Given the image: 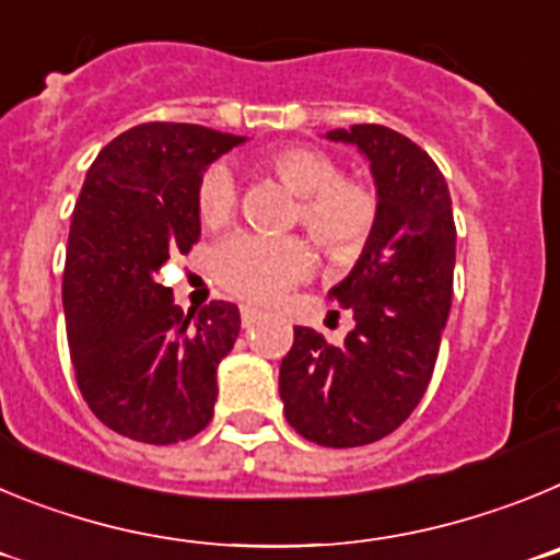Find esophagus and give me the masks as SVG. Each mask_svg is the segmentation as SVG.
<instances>
[{
	"mask_svg": "<svg viewBox=\"0 0 560 560\" xmlns=\"http://www.w3.org/2000/svg\"><path fill=\"white\" fill-rule=\"evenodd\" d=\"M260 316H264V311L252 308V305H241V325L244 328H252L255 323H260Z\"/></svg>",
	"mask_w": 560,
	"mask_h": 560,
	"instance_id": "obj_1",
	"label": "esophagus"
}]
</instances>
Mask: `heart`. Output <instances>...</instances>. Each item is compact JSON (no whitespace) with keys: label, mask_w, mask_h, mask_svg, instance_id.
Wrapping results in <instances>:
<instances>
[{"label":"heart","mask_w":560,"mask_h":560,"mask_svg":"<svg viewBox=\"0 0 560 560\" xmlns=\"http://www.w3.org/2000/svg\"><path fill=\"white\" fill-rule=\"evenodd\" d=\"M266 165L300 196L294 219L330 257H350L368 244L378 221V190L370 182L341 176L339 162L314 145H285L266 156ZM237 201L235 176L226 165H210L196 187V212L207 230L232 219ZM314 257L300 237L237 232L212 252V277L241 300L275 303L308 277Z\"/></svg>","instance_id":"obj_1"}]
</instances>
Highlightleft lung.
Instances as JSON below:
<instances>
[{
  "instance_id": "1",
  "label": "left lung",
  "mask_w": 560,
  "mask_h": 560,
  "mask_svg": "<svg viewBox=\"0 0 560 560\" xmlns=\"http://www.w3.org/2000/svg\"><path fill=\"white\" fill-rule=\"evenodd\" d=\"M370 160L378 221L359 264L330 300L353 311L345 345L294 328L280 364V398L294 432L316 446L355 448L387 438L412 415L434 373L454 291L457 230L440 167L387 126L336 128Z\"/></svg>"
}]
</instances>
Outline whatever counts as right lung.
<instances>
[{"mask_svg": "<svg viewBox=\"0 0 560 560\" xmlns=\"http://www.w3.org/2000/svg\"><path fill=\"white\" fill-rule=\"evenodd\" d=\"M246 137L192 122H142L114 137L78 196L63 266V314L78 389L122 438L167 446L212 420L215 370L241 330L237 305L196 314L156 283L201 235L196 187Z\"/></svg>", "mask_w": 560, "mask_h": 560, "instance_id": "1", "label": "right lung"}]
</instances>
